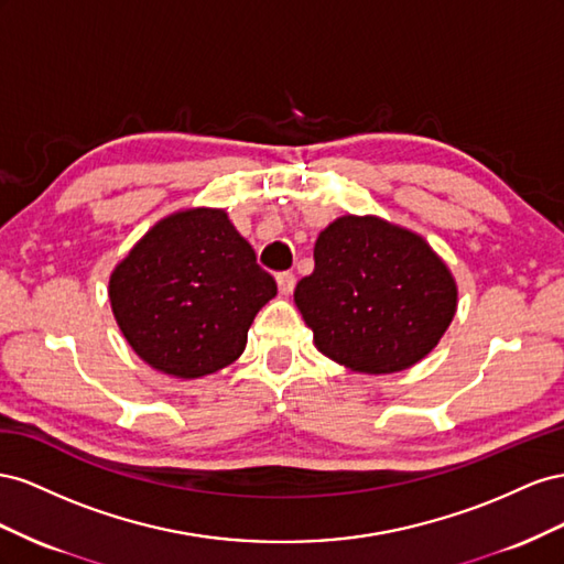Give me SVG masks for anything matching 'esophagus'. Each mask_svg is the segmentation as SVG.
Listing matches in <instances>:
<instances>
[{"mask_svg": "<svg viewBox=\"0 0 564 564\" xmlns=\"http://www.w3.org/2000/svg\"><path fill=\"white\" fill-rule=\"evenodd\" d=\"M276 283H279V291L281 295H291L295 291V273L293 271H283L276 276Z\"/></svg>", "mask_w": 564, "mask_h": 564, "instance_id": "esophagus-1", "label": "esophagus"}]
</instances>
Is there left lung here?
Returning a JSON list of instances; mask_svg holds the SVG:
<instances>
[{
	"mask_svg": "<svg viewBox=\"0 0 564 564\" xmlns=\"http://www.w3.org/2000/svg\"><path fill=\"white\" fill-rule=\"evenodd\" d=\"M295 304L324 357L384 376L440 345L458 285L421 234L376 215H343L318 234L314 271L297 283Z\"/></svg>",
	"mask_w": 564,
	"mask_h": 564,
	"instance_id": "1",
	"label": "left lung"
}]
</instances>
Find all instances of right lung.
Returning a JSON list of instances; mask_svg holds the SVG:
<instances>
[{
  "mask_svg": "<svg viewBox=\"0 0 564 564\" xmlns=\"http://www.w3.org/2000/svg\"><path fill=\"white\" fill-rule=\"evenodd\" d=\"M276 281L219 207L176 210L110 271L108 300L124 340L158 373L198 380L234 364Z\"/></svg>",
  "mask_w": 564,
  "mask_h": 564,
  "instance_id": "1",
  "label": "right lung"
}]
</instances>
